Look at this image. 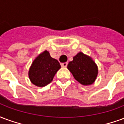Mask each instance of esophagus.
Returning <instances> with one entry per match:
<instances>
[{
	"mask_svg": "<svg viewBox=\"0 0 124 124\" xmlns=\"http://www.w3.org/2000/svg\"><path fill=\"white\" fill-rule=\"evenodd\" d=\"M67 64H68L67 63H61V66L63 67H67Z\"/></svg>",
	"mask_w": 124,
	"mask_h": 124,
	"instance_id": "esophagus-1",
	"label": "esophagus"
}]
</instances>
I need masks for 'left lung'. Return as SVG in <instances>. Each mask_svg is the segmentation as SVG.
Segmentation results:
<instances>
[{
	"label": "left lung",
	"instance_id": "left-lung-1",
	"mask_svg": "<svg viewBox=\"0 0 124 124\" xmlns=\"http://www.w3.org/2000/svg\"><path fill=\"white\" fill-rule=\"evenodd\" d=\"M67 68L74 78L83 85H90L95 81L98 75V67L89 56L82 52L73 57Z\"/></svg>",
	"mask_w": 124,
	"mask_h": 124
}]
</instances>
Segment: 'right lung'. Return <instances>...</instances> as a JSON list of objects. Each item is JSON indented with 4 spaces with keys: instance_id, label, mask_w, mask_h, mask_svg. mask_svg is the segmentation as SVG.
<instances>
[{
    "instance_id": "add662e5",
    "label": "right lung",
    "mask_w": 124,
    "mask_h": 124,
    "mask_svg": "<svg viewBox=\"0 0 124 124\" xmlns=\"http://www.w3.org/2000/svg\"><path fill=\"white\" fill-rule=\"evenodd\" d=\"M60 68L59 61L52 58L49 51L46 50L33 60L29 70V78L34 85L43 87L53 81L54 76Z\"/></svg>"
}]
</instances>
